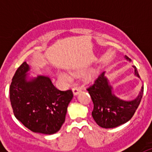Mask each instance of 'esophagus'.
Wrapping results in <instances>:
<instances>
[{
    "instance_id": "esophagus-1",
    "label": "esophagus",
    "mask_w": 152,
    "mask_h": 152,
    "mask_svg": "<svg viewBox=\"0 0 152 152\" xmlns=\"http://www.w3.org/2000/svg\"><path fill=\"white\" fill-rule=\"evenodd\" d=\"M80 91H81V88H80L78 86H76L73 88V93L75 95H77Z\"/></svg>"
}]
</instances>
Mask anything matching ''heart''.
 Instances as JSON below:
<instances>
[{"label":"heart","instance_id":"obj_1","mask_svg":"<svg viewBox=\"0 0 152 152\" xmlns=\"http://www.w3.org/2000/svg\"><path fill=\"white\" fill-rule=\"evenodd\" d=\"M59 76H60V77H61L62 79H64V80H69V79H70L69 76H68V75H65V74L61 73V74H60Z\"/></svg>","mask_w":152,"mask_h":152}]
</instances>
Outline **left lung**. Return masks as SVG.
<instances>
[{"instance_id":"1","label":"left lung","mask_w":152,"mask_h":152,"mask_svg":"<svg viewBox=\"0 0 152 152\" xmlns=\"http://www.w3.org/2000/svg\"><path fill=\"white\" fill-rule=\"evenodd\" d=\"M127 60H129L126 56ZM135 75L139 77L136 68ZM87 91L91 95L94 103L92 116L98 126L102 128H115L127 123L132 119L142 100L144 88L142 87L139 96L132 101H124L112 94V87L102 72L90 85Z\"/></svg>"}]
</instances>
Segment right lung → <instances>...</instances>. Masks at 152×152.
<instances>
[{
	"label": "right lung",
	"mask_w": 152,
	"mask_h": 152,
	"mask_svg": "<svg viewBox=\"0 0 152 152\" xmlns=\"http://www.w3.org/2000/svg\"><path fill=\"white\" fill-rule=\"evenodd\" d=\"M29 70V65L24 61L12 78L10 100L13 114L33 132L56 133L65 120L73 92L72 90L60 91L45 76L27 80Z\"/></svg>",
	"instance_id": "right-lung-1"
}]
</instances>
